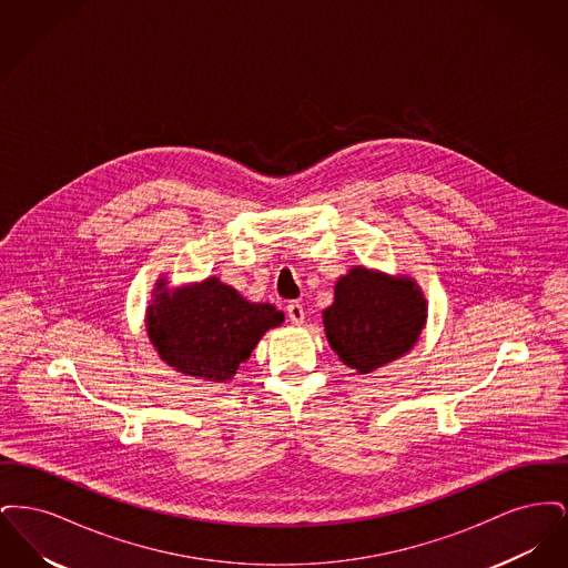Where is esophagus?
<instances>
[{
  "mask_svg": "<svg viewBox=\"0 0 568 568\" xmlns=\"http://www.w3.org/2000/svg\"><path fill=\"white\" fill-rule=\"evenodd\" d=\"M287 317H290L292 324H304V308H302V304H297V302L287 304Z\"/></svg>",
  "mask_w": 568,
  "mask_h": 568,
  "instance_id": "esophagus-1",
  "label": "esophagus"
}]
</instances>
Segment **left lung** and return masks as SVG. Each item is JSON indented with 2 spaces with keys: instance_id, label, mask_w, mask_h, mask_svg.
Segmentation results:
<instances>
[{
  "instance_id": "8db88e82",
  "label": "left lung",
  "mask_w": 568,
  "mask_h": 568,
  "mask_svg": "<svg viewBox=\"0 0 568 568\" xmlns=\"http://www.w3.org/2000/svg\"><path fill=\"white\" fill-rule=\"evenodd\" d=\"M332 352L357 375H371L415 347L428 322V300L408 274L353 266L324 311Z\"/></svg>"
}]
</instances>
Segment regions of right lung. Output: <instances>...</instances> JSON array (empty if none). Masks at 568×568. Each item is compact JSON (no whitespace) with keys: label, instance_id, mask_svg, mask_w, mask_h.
<instances>
[{"label":"right lung","instance_id":"obj_1","mask_svg":"<svg viewBox=\"0 0 568 568\" xmlns=\"http://www.w3.org/2000/svg\"><path fill=\"white\" fill-rule=\"evenodd\" d=\"M144 322L151 345L168 366L185 377L225 383L285 315L268 302L246 300L219 276L181 287H168L162 276Z\"/></svg>","mask_w":568,"mask_h":568}]
</instances>
